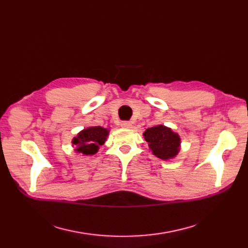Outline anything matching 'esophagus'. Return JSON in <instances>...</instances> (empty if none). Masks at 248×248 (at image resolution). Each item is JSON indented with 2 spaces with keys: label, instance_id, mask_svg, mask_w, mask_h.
<instances>
[{
  "label": "esophagus",
  "instance_id": "esophagus-1",
  "mask_svg": "<svg viewBox=\"0 0 248 248\" xmlns=\"http://www.w3.org/2000/svg\"><path fill=\"white\" fill-rule=\"evenodd\" d=\"M121 126L123 127V128H130L132 124L129 121H123V122H121Z\"/></svg>",
  "mask_w": 248,
  "mask_h": 248
}]
</instances>
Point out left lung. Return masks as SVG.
Instances as JSON below:
<instances>
[{
	"label": "left lung",
	"instance_id": "8db88e82",
	"mask_svg": "<svg viewBox=\"0 0 248 248\" xmlns=\"http://www.w3.org/2000/svg\"><path fill=\"white\" fill-rule=\"evenodd\" d=\"M146 141L155 156L167 160L174 158L180 150V137L170 128L158 125L144 132Z\"/></svg>",
	"mask_w": 248,
	"mask_h": 248
}]
</instances>
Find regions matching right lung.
Segmentation results:
<instances>
[{
    "mask_svg": "<svg viewBox=\"0 0 248 248\" xmlns=\"http://www.w3.org/2000/svg\"><path fill=\"white\" fill-rule=\"evenodd\" d=\"M108 130L101 126L89 127L80 131L77 138H74L72 144L76 145V151L84 155H94L97 153L99 146L103 145L107 140Z\"/></svg>",
    "mask_w": 248,
    "mask_h": 248,
    "instance_id": "obj_1",
    "label": "right lung"
}]
</instances>
